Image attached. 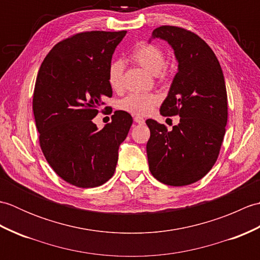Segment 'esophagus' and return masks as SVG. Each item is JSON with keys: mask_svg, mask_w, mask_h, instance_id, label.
Returning <instances> with one entry per match:
<instances>
[{"mask_svg": "<svg viewBox=\"0 0 260 260\" xmlns=\"http://www.w3.org/2000/svg\"><path fill=\"white\" fill-rule=\"evenodd\" d=\"M134 121H135V123H137V124L143 125V124L145 123V119L143 118V117H141V116H135V117H134Z\"/></svg>", "mask_w": 260, "mask_h": 260, "instance_id": "1", "label": "esophagus"}]
</instances>
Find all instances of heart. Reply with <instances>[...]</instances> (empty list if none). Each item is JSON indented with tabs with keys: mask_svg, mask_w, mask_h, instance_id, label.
I'll list each match as a JSON object with an SVG mask.
<instances>
[{
	"mask_svg": "<svg viewBox=\"0 0 260 260\" xmlns=\"http://www.w3.org/2000/svg\"><path fill=\"white\" fill-rule=\"evenodd\" d=\"M129 59L148 73L154 74L159 82L168 81L172 67L164 62V52L159 47L148 42H139L131 52ZM124 64L121 61H113L107 70V79L109 86L114 90L123 89ZM158 103L155 95L151 93H131L119 102V109L132 115L145 116L150 114Z\"/></svg>",
	"mask_w": 260,
	"mask_h": 260,
	"instance_id": "obj_1",
	"label": "heart"
}]
</instances>
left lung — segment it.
<instances>
[{"mask_svg":"<svg viewBox=\"0 0 260 260\" xmlns=\"http://www.w3.org/2000/svg\"><path fill=\"white\" fill-rule=\"evenodd\" d=\"M153 38L167 40L179 61V71L161 106L163 116H180L171 132L147 119L148 168L157 181L184 186L201 180L219 156L228 120L224 77L208 43L184 27L162 25Z\"/></svg>","mask_w":260,"mask_h":260,"instance_id":"obj_1","label":"left lung"}]
</instances>
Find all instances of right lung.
Here are the masks:
<instances>
[{"instance_id":"right-lung-1","label":"right lung","mask_w":260,"mask_h":260,"mask_svg":"<svg viewBox=\"0 0 260 260\" xmlns=\"http://www.w3.org/2000/svg\"><path fill=\"white\" fill-rule=\"evenodd\" d=\"M125 35L76 33L58 42L39 69L32 102L39 144L52 170L71 185L106 183L115 173L118 147L133 124L124 110H116L101 131L92 123L104 99L113 95L107 70Z\"/></svg>"}]
</instances>
